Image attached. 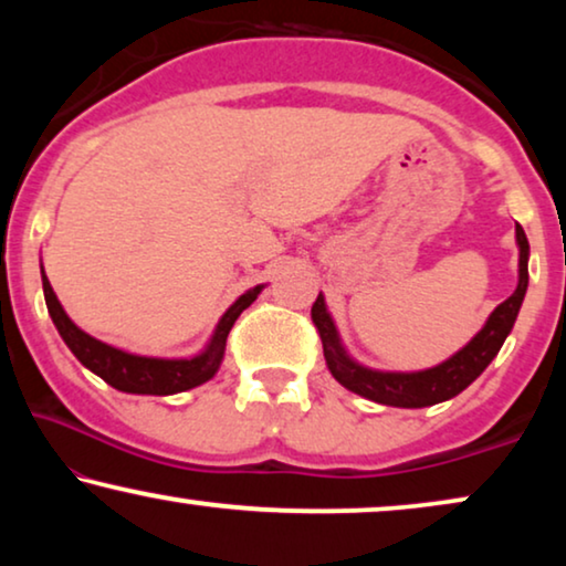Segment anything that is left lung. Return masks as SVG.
<instances>
[{
    "label": "left lung",
    "instance_id": "obj_1",
    "mask_svg": "<svg viewBox=\"0 0 566 566\" xmlns=\"http://www.w3.org/2000/svg\"><path fill=\"white\" fill-rule=\"evenodd\" d=\"M515 242H517V289L513 296L502 301V304L490 314V319L484 322V327L461 347L459 353H453L451 358L438 363V366L412 370V374H401V370H376L368 366H360L358 360L350 358V353L345 350L339 332L335 327V319L327 312L324 296L319 293L312 306V319L319 329L322 347H324V360H327L329 374L345 386L347 391L358 394L363 399L378 401L386 407H432L440 401L453 399L455 394H461L471 381H476L482 376V370L494 360V355L500 353L502 343H505L513 324L521 312L525 291H528V258L531 247L528 237L521 223H515Z\"/></svg>",
    "mask_w": 566,
    "mask_h": 566
}]
</instances>
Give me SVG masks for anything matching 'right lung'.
<instances>
[{"instance_id": "1", "label": "right lung", "mask_w": 566, "mask_h": 566, "mask_svg": "<svg viewBox=\"0 0 566 566\" xmlns=\"http://www.w3.org/2000/svg\"><path fill=\"white\" fill-rule=\"evenodd\" d=\"M265 285H254L247 293H242L234 304H231L223 316L216 324L208 345L192 358H149V355H136L126 353L120 347H113L103 343V339L87 335V332L76 327L69 319V314L61 306V301L53 293L49 277L43 273V296L45 306L53 324H56L61 339H64L69 350L76 355V360L84 368H90L92 374L103 378L105 384H111L113 389L126 391V394H149V397H169V394H180L196 386L211 381L216 370L221 368L223 350H227V337L231 327H234L237 316L260 296V291Z\"/></svg>"}]
</instances>
